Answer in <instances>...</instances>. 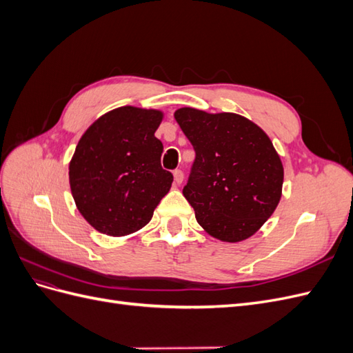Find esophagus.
Segmentation results:
<instances>
[{
    "mask_svg": "<svg viewBox=\"0 0 353 353\" xmlns=\"http://www.w3.org/2000/svg\"><path fill=\"white\" fill-rule=\"evenodd\" d=\"M174 181H175L176 185L183 184V181H184V172H183V170H181V169L174 170Z\"/></svg>",
    "mask_w": 353,
    "mask_h": 353,
    "instance_id": "esophagus-1",
    "label": "esophagus"
}]
</instances>
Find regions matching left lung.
<instances>
[{"label": "left lung", "mask_w": 353, "mask_h": 353, "mask_svg": "<svg viewBox=\"0 0 353 353\" xmlns=\"http://www.w3.org/2000/svg\"><path fill=\"white\" fill-rule=\"evenodd\" d=\"M174 116L196 152L183 194L197 222L222 241L249 239L281 199L284 169L270 137L236 113L184 108Z\"/></svg>", "instance_id": "obj_1"}]
</instances>
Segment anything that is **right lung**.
Wrapping results in <instances>:
<instances>
[{
	"label": "right lung",
	"instance_id": "add662e5",
	"mask_svg": "<svg viewBox=\"0 0 353 353\" xmlns=\"http://www.w3.org/2000/svg\"><path fill=\"white\" fill-rule=\"evenodd\" d=\"M162 112L132 105L95 121L69 165L72 196L91 227L108 236L135 232L150 222L172 185L160 165L163 144L154 137Z\"/></svg>",
	"mask_w": 353,
	"mask_h": 353
}]
</instances>
